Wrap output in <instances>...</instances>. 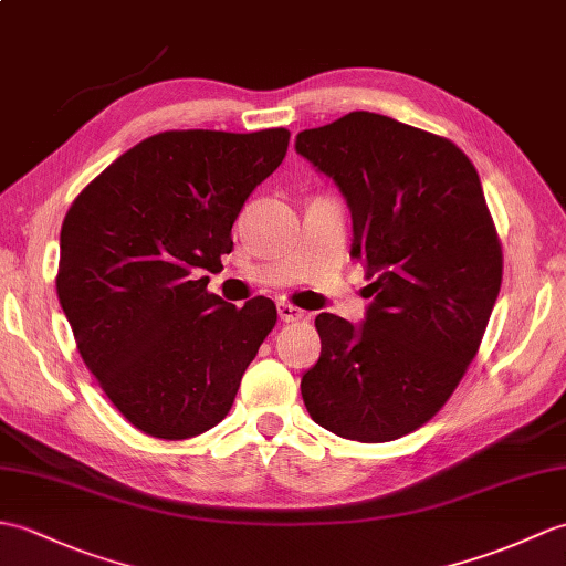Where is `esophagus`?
Returning <instances> with one entry per match:
<instances>
[{
    "instance_id": "34e87169",
    "label": "esophagus",
    "mask_w": 566,
    "mask_h": 566,
    "mask_svg": "<svg viewBox=\"0 0 566 566\" xmlns=\"http://www.w3.org/2000/svg\"><path fill=\"white\" fill-rule=\"evenodd\" d=\"M277 315H280V321H284V323H294V321L304 318V311L292 306V304H277Z\"/></svg>"
}]
</instances>
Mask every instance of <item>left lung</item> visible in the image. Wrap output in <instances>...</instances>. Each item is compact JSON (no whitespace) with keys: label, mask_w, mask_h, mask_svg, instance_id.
Returning <instances> with one entry per match:
<instances>
[{"label":"left lung","mask_w":566,"mask_h":566,"mask_svg":"<svg viewBox=\"0 0 566 566\" xmlns=\"http://www.w3.org/2000/svg\"><path fill=\"white\" fill-rule=\"evenodd\" d=\"M333 178L364 262L361 325L321 313V357L301 378L315 424L343 439H400L437 415L478 354L502 286V245L475 166L453 142L354 111L296 135Z\"/></svg>","instance_id":"obj_1"}]
</instances>
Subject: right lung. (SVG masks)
I'll use <instances>...</instances> for the list:
<instances>
[{
  "label": "right lung",
  "mask_w": 566,
  "mask_h": 566,
  "mask_svg": "<svg viewBox=\"0 0 566 566\" xmlns=\"http://www.w3.org/2000/svg\"><path fill=\"white\" fill-rule=\"evenodd\" d=\"M289 129H170L78 192L60 231L57 296L88 371L129 424L190 439L229 415L277 323L207 292L251 192L284 159Z\"/></svg>",
  "instance_id": "add662e5"
}]
</instances>
